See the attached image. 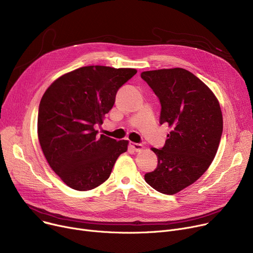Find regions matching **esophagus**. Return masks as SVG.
Returning <instances> with one entry per match:
<instances>
[{"mask_svg":"<svg viewBox=\"0 0 253 253\" xmlns=\"http://www.w3.org/2000/svg\"><path fill=\"white\" fill-rule=\"evenodd\" d=\"M130 148L135 151V152H140L142 150V144L140 143H136V142H130Z\"/></svg>","mask_w":253,"mask_h":253,"instance_id":"esophagus-1","label":"esophagus"}]
</instances>
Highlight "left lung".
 Returning <instances> with one entry per match:
<instances>
[{"label": "left lung", "mask_w": 253, "mask_h": 253, "mask_svg": "<svg viewBox=\"0 0 253 253\" xmlns=\"http://www.w3.org/2000/svg\"><path fill=\"white\" fill-rule=\"evenodd\" d=\"M140 77L160 100V124L172 129L162 149L152 148L158 165L144 180L158 192L174 195L200 178L213 161L222 134L219 102L184 69L148 71Z\"/></svg>", "instance_id": "obj_1"}]
</instances>
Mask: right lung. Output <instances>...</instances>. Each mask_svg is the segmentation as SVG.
I'll list each match as a JSON object with an SVG mask.
<instances>
[{
    "instance_id": "add662e5",
    "label": "right lung",
    "mask_w": 253,
    "mask_h": 253,
    "mask_svg": "<svg viewBox=\"0 0 253 253\" xmlns=\"http://www.w3.org/2000/svg\"><path fill=\"white\" fill-rule=\"evenodd\" d=\"M135 69L89 65L59 77L39 105L38 137L52 170L77 191L97 188L111 175L128 141L97 134L96 125Z\"/></svg>"
}]
</instances>
